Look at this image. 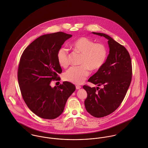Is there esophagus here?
I'll return each mask as SVG.
<instances>
[{
    "label": "esophagus",
    "instance_id": "esophagus-1",
    "mask_svg": "<svg viewBox=\"0 0 148 148\" xmlns=\"http://www.w3.org/2000/svg\"><path fill=\"white\" fill-rule=\"evenodd\" d=\"M76 88L77 89H79L81 88V86H80V85H76Z\"/></svg>",
    "mask_w": 148,
    "mask_h": 148
}]
</instances>
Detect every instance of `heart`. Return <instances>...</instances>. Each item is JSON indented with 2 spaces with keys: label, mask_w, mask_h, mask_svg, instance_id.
I'll use <instances>...</instances> for the list:
<instances>
[{
  "label": "heart",
  "mask_w": 148,
  "mask_h": 148,
  "mask_svg": "<svg viewBox=\"0 0 148 148\" xmlns=\"http://www.w3.org/2000/svg\"><path fill=\"white\" fill-rule=\"evenodd\" d=\"M72 48L82 54L80 64L77 66H72L63 75L64 79L76 84H82L89 75V71H97L102 67L106 62L108 51L106 46L101 43L94 42L86 38L80 37L71 44ZM59 65L65 68L69 64L68 51L62 47L57 53Z\"/></svg>",
  "instance_id": "heart-1"
}]
</instances>
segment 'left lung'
<instances>
[{
	"instance_id": "1",
	"label": "left lung",
	"mask_w": 148,
	"mask_h": 148,
	"mask_svg": "<svg viewBox=\"0 0 148 148\" xmlns=\"http://www.w3.org/2000/svg\"><path fill=\"white\" fill-rule=\"evenodd\" d=\"M92 33L106 38L109 48L105 63L88 80L97 85L96 88L83 86L87 93L84 101L86 111L100 118L113 113L123 101L132 80V62L127 49L110 36L103 33ZM101 85L103 88L99 90Z\"/></svg>"
}]
</instances>
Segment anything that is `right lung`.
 Returning a JSON list of instances; mask_svg holds the SVG:
<instances>
[{"mask_svg": "<svg viewBox=\"0 0 148 148\" xmlns=\"http://www.w3.org/2000/svg\"><path fill=\"white\" fill-rule=\"evenodd\" d=\"M72 36L62 32L45 34L31 42L24 51L19 62L18 79L21 95L28 108L44 119H55L63 112L66 102L76 89L68 82L50 85L59 80L62 69L57 53Z\"/></svg>", "mask_w": 148, "mask_h": 148, "instance_id": "add662e5", "label": "right lung"}]
</instances>
